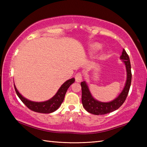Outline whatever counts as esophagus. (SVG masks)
<instances>
[{"instance_id": "1", "label": "esophagus", "mask_w": 147, "mask_h": 147, "mask_svg": "<svg viewBox=\"0 0 147 147\" xmlns=\"http://www.w3.org/2000/svg\"><path fill=\"white\" fill-rule=\"evenodd\" d=\"M74 78H75V80L77 82H80L82 80V74L80 73H76Z\"/></svg>"}]
</instances>
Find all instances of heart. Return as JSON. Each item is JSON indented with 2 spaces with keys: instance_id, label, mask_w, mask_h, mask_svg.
I'll return each mask as SVG.
<instances>
[{
  "instance_id": "b5f03b06",
  "label": "heart",
  "mask_w": 147,
  "mask_h": 147,
  "mask_svg": "<svg viewBox=\"0 0 147 147\" xmlns=\"http://www.w3.org/2000/svg\"><path fill=\"white\" fill-rule=\"evenodd\" d=\"M100 49H101V45L98 43H95L93 44L91 47V51L92 52H96Z\"/></svg>"
}]
</instances>
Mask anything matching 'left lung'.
<instances>
[{"mask_svg":"<svg viewBox=\"0 0 147 147\" xmlns=\"http://www.w3.org/2000/svg\"><path fill=\"white\" fill-rule=\"evenodd\" d=\"M120 58L124 62L126 69L127 78L126 84L121 93L117 97L109 102H102L94 99L91 95L88 86L85 81L82 82V102L84 108L89 113L94 115H104L119 109L125 101L130 90L131 81V65L129 56L123 49Z\"/></svg>","mask_w":147,"mask_h":147,"instance_id":"1","label":"left lung"}]
</instances>
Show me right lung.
I'll list each match as a JSON object with an SVG mask.
<instances>
[{
	"label": "right lung",
	"instance_id": "obj_1",
	"mask_svg": "<svg viewBox=\"0 0 147 147\" xmlns=\"http://www.w3.org/2000/svg\"><path fill=\"white\" fill-rule=\"evenodd\" d=\"M74 81H75V79L74 78L67 80L65 82L62 84L60 88L58 89V92H57L53 98H51L47 101L41 102L28 100V99L24 98V96H22L19 93L15 84L14 88L17 96L21 99V100L25 104L27 108L35 111V112L41 113H51L55 111L61 106V103L63 102L64 100V97L67 91L69 86L74 82Z\"/></svg>",
	"mask_w": 147,
	"mask_h": 147
}]
</instances>
